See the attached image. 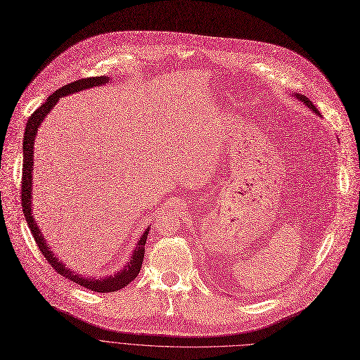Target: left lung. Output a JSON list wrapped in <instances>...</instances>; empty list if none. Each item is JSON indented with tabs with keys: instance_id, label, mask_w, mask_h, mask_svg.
Wrapping results in <instances>:
<instances>
[{
	"instance_id": "8db88e82",
	"label": "left lung",
	"mask_w": 360,
	"mask_h": 360,
	"mask_svg": "<svg viewBox=\"0 0 360 360\" xmlns=\"http://www.w3.org/2000/svg\"><path fill=\"white\" fill-rule=\"evenodd\" d=\"M297 98H300V100H301V101H304V103H305V105H308V108H309V109H311V110H312V112H314V113H316V115H320V113H319V110H316V109H315V105H314V104H312V101H311V100H309V98H308V97H305V96H300V94H297Z\"/></svg>"
}]
</instances>
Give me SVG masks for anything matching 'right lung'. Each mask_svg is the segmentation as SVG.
I'll return each mask as SVG.
<instances>
[{"label": "right lung", "instance_id": "right-lung-1", "mask_svg": "<svg viewBox=\"0 0 360 360\" xmlns=\"http://www.w3.org/2000/svg\"><path fill=\"white\" fill-rule=\"evenodd\" d=\"M105 82H109V77H89V78L74 81V82L68 84V86H63L59 90H56L53 94H51L46 98V101L41 104L37 110H34L32 113V116L29 117V120L26 123L25 138H23V177H21V206H23V214L26 217L27 225L30 228V232H32V236H33L39 250L41 251V255L45 256L48 263L60 274V276L67 278L84 288L91 289L94 292H103V293L116 292L124 286H128V283H131L138 276L141 266H142V260H143L146 237H148V232H150V229H146L142 234L141 240L136 244V248L134 250L132 260L124 266L123 270L115 273L113 276L100 278V279L79 276L78 273H74L72 270L67 269L65 264H62L60 260H58L53 256V252L46 245V241L44 240V237H41L40 229L33 219V215H32V168H33V145H34V136L37 134V128H39V124L44 122L45 116L51 112L53 105L58 103V100L67 94H72V93H77L81 90L101 86V84H105Z\"/></svg>", "mask_w": 360, "mask_h": 360}]
</instances>
